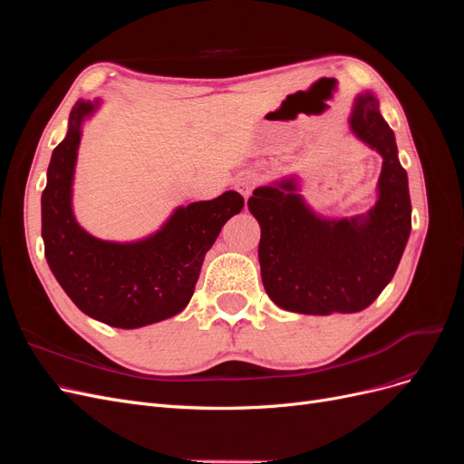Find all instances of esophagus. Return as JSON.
Here are the masks:
<instances>
[{"label": "esophagus", "mask_w": 464, "mask_h": 464, "mask_svg": "<svg viewBox=\"0 0 464 464\" xmlns=\"http://www.w3.org/2000/svg\"><path fill=\"white\" fill-rule=\"evenodd\" d=\"M256 186H257V176L251 174V172H246L236 179V189L240 191L244 198H249L251 191L256 189Z\"/></svg>", "instance_id": "1"}]
</instances>
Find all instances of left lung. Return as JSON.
Segmentation results:
<instances>
[{"mask_svg": "<svg viewBox=\"0 0 464 464\" xmlns=\"http://www.w3.org/2000/svg\"><path fill=\"white\" fill-rule=\"evenodd\" d=\"M350 130L382 154L377 201L366 215L325 218L298 193L294 178L261 186L247 207L261 227L263 286L283 310L305 315L356 314L395 275L412 228L409 178L397 157L395 133L372 92L358 94Z\"/></svg>", "mask_w": 464, "mask_h": 464, "instance_id": "left-lung-1", "label": "left lung"}]
</instances>
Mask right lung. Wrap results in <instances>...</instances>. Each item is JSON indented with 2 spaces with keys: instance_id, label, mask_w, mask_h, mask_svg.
<instances>
[{
  "instance_id": "obj_1",
  "label": "right lung",
  "mask_w": 464,
  "mask_h": 464,
  "mask_svg": "<svg viewBox=\"0 0 464 464\" xmlns=\"http://www.w3.org/2000/svg\"><path fill=\"white\" fill-rule=\"evenodd\" d=\"M101 101H77L53 149L42 191V240L50 269L82 314L110 327L137 329L189 304L205 254L244 207L237 191L178 207L162 228L137 242H108L79 227L72 207L81 125Z\"/></svg>"
}]
</instances>
